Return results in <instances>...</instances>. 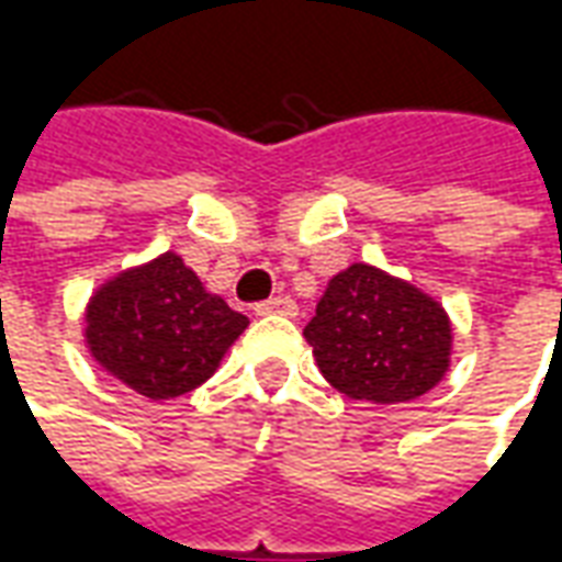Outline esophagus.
Listing matches in <instances>:
<instances>
[{
  "mask_svg": "<svg viewBox=\"0 0 562 562\" xmlns=\"http://www.w3.org/2000/svg\"><path fill=\"white\" fill-rule=\"evenodd\" d=\"M256 313L258 316H294L297 304H294L292 297H285V294H277V297H268V301L256 304Z\"/></svg>",
  "mask_w": 562,
  "mask_h": 562,
  "instance_id": "esophagus-1",
  "label": "esophagus"
}]
</instances>
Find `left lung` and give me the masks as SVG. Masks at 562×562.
I'll return each mask as SVG.
<instances>
[{"label":"left lung","instance_id":"1","mask_svg":"<svg viewBox=\"0 0 562 562\" xmlns=\"http://www.w3.org/2000/svg\"><path fill=\"white\" fill-rule=\"evenodd\" d=\"M322 376L370 403H406L446 376L451 322L434 297L370 265L328 282L304 328Z\"/></svg>","mask_w":562,"mask_h":562}]
</instances>
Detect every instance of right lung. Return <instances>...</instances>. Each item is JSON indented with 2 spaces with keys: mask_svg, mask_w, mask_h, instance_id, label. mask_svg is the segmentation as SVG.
Masks as SVG:
<instances>
[{
  "mask_svg": "<svg viewBox=\"0 0 562 562\" xmlns=\"http://www.w3.org/2000/svg\"><path fill=\"white\" fill-rule=\"evenodd\" d=\"M249 318L210 294L183 258L165 252L92 294L87 346L99 364L149 401L207 382Z\"/></svg>",
  "mask_w": 562,
  "mask_h": 562,
  "instance_id": "add662e5",
  "label": "right lung"
}]
</instances>
